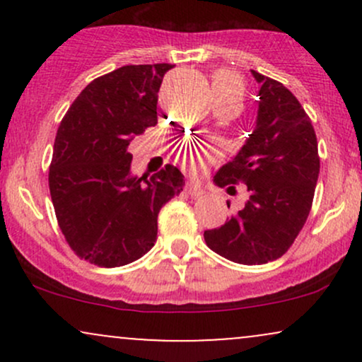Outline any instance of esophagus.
I'll list each match as a JSON object with an SVG mask.
<instances>
[{"label":"esophagus","mask_w":362,"mask_h":362,"mask_svg":"<svg viewBox=\"0 0 362 362\" xmlns=\"http://www.w3.org/2000/svg\"><path fill=\"white\" fill-rule=\"evenodd\" d=\"M185 190H187V194L190 195V197H199V195H202L206 192L204 187H201L199 184H194V182H187Z\"/></svg>","instance_id":"esophagus-1"}]
</instances>
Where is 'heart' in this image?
I'll return each mask as SVG.
<instances>
[{
    "label": "heart",
    "instance_id": "b5f03b06",
    "mask_svg": "<svg viewBox=\"0 0 362 362\" xmlns=\"http://www.w3.org/2000/svg\"><path fill=\"white\" fill-rule=\"evenodd\" d=\"M211 86H213V97H226V95H236L242 97L243 83L238 76L230 71H218L213 74L211 80ZM218 146L216 144H197V146H190L184 151V163L185 167L192 172H201L206 165L216 160L218 156Z\"/></svg>",
    "mask_w": 362,
    "mask_h": 362
}]
</instances>
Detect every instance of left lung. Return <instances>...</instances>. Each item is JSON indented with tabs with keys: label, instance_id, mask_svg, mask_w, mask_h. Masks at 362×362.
Segmentation results:
<instances>
[{
	"label": "left lung",
	"instance_id": "left-lung-1",
	"mask_svg": "<svg viewBox=\"0 0 362 362\" xmlns=\"http://www.w3.org/2000/svg\"><path fill=\"white\" fill-rule=\"evenodd\" d=\"M252 74L260 83L255 129L214 175L228 192L242 182L248 199L221 228L204 231L211 250L243 265L288 252L308 218L320 173L317 134L301 103L282 83Z\"/></svg>",
	"mask_w": 362,
	"mask_h": 362
}]
</instances>
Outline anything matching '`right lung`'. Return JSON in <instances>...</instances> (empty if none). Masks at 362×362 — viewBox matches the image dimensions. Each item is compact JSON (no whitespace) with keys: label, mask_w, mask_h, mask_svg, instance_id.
<instances>
[{"label":"right lung","mask_w":362,"mask_h":362,"mask_svg":"<svg viewBox=\"0 0 362 362\" xmlns=\"http://www.w3.org/2000/svg\"><path fill=\"white\" fill-rule=\"evenodd\" d=\"M172 64H131L97 78L71 103L54 141L49 189L71 250L98 267L141 259L156 242L158 213L184 190L167 165L131 175L129 143L158 122V91Z\"/></svg>","instance_id":"obj_1"}]
</instances>
